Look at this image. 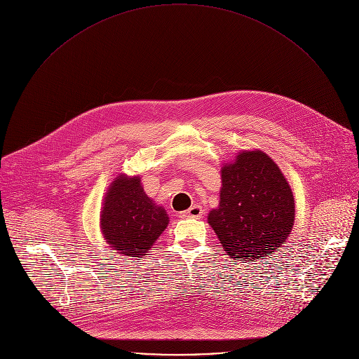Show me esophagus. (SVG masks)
I'll return each mask as SVG.
<instances>
[{
	"instance_id": "34e87169",
	"label": "esophagus",
	"mask_w": 359,
	"mask_h": 359,
	"mask_svg": "<svg viewBox=\"0 0 359 359\" xmlns=\"http://www.w3.org/2000/svg\"><path fill=\"white\" fill-rule=\"evenodd\" d=\"M182 216L191 217V219H200L203 216V208L200 206V204H193V206L189 210H186Z\"/></svg>"
}]
</instances>
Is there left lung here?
Segmentation results:
<instances>
[{
	"mask_svg": "<svg viewBox=\"0 0 359 359\" xmlns=\"http://www.w3.org/2000/svg\"><path fill=\"white\" fill-rule=\"evenodd\" d=\"M220 201L208 222L222 248L237 263L273 259L287 243L295 220L290 183L260 149L241 150L222 166Z\"/></svg>",
	"mask_w": 359,
	"mask_h": 359,
	"instance_id": "obj_1",
	"label": "left lung"
}]
</instances>
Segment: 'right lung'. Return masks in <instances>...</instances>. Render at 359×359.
<instances>
[{"label":"right lung","instance_id":"right-lung-1","mask_svg":"<svg viewBox=\"0 0 359 359\" xmlns=\"http://www.w3.org/2000/svg\"><path fill=\"white\" fill-rule=\"evenodd\" d=\"M168 224V212L144 193L140 176L119 173L114 179L99 216L100 233L112 250L140 260Z\"/></svg>","mask_w":359,"mask_h":359}]
</instances>
